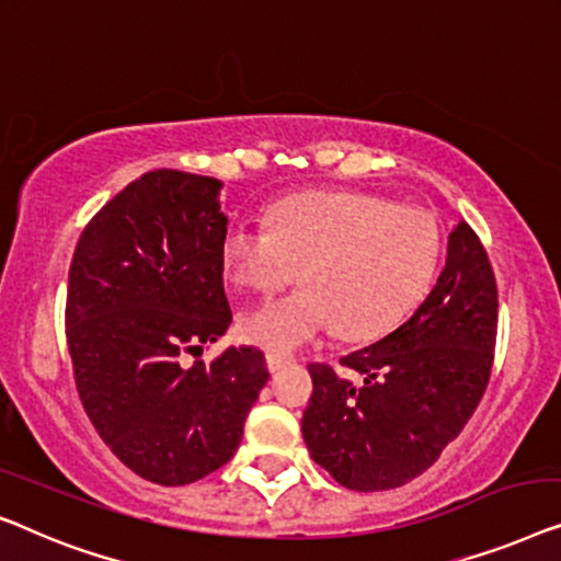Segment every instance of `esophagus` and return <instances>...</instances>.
<instances>
[{"label": "esophagus", "instance_id": "34e87169", "mask_svg": "<svg viewBox=\"0 0 561 561\" xmlns=\"http://www.w3.org/2000/svg\"><path fill=\"white\" fill-rule=\"evenodd\" d=\"M287 358L277 356V353H266V368H270V374H279V370L287 366Z\"/></svg>", "mask_w": 561, "mask_h": 561}]
</instances>
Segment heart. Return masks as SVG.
<instances>
[{
    "mask_svg": "<svg viewBox=\"0 0 561 561\" xmlns=\"http://www.w3.org/2000/svg\"><path fill=\"white\" fill-rule=\"evenodd\" d=\"M437 220L420 208L366 193L322 191L284 198L270 226L233 220L220 262L236 287L291 295L251 307L241 318L249 343L295 353L337 328L345 341L386 333L424 297L439 266Z\"/></svg>",
    "mask_w": 561,
    "mask_h": 561,
    "instance_id": "1",
    "label": "heart"
}]
</instances>
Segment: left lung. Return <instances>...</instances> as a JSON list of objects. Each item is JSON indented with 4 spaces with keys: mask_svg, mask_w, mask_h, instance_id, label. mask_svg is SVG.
Instances as JSON below:
<instances>
[{
    "mask_svg": "<svg viewBox=\"0 0 561 561\" xmlns=\"http://www.w3.org/2000/svg\"><path fill=\"white\" fill-rule=\"evenodd\" d=\"M499 289L472 228L447 239L435 287L393 333L312 363L302 437L312 460L351 491H389L422 476L460 435L493 366Z\"/></svg>",
    "mask_w": 561,
    "mask_h": 561,
    "instance_id": "obj_1",
    "label": "left lung"
}]
</instances>
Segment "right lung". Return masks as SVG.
<instances>
[{"mask_svg": "<svg viewBox=\"0 0 561 561\" xmlns=\"http://www.w3.org/2000/svg\"><path fill=\"white\" fill-rule=\"evenodd\" d=\"M220 187L191 172H147L91 218L68 272L78 397L108 449L157 485L195 483L231 460L270 381L254 345H231L210 366L183 363L233 320Z\"/></svg>", "mask_w": 561, "mask_h": 561, "instance_id": "obj_1", "label": "right lung"}]
</instances>
